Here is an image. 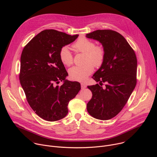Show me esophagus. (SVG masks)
<instances>
[{
  "mask_svg": "<svg viewBox=\"0 0 157 157\" xmlns=\"http://www.w3.org/2000/svg\"><path fill=\"white\" fill-rule=\"evenodd\" d=\"M81 88L82 89H84V88H86V84H85V83H81Z\"/></svg>",
  "mask_w": 157,
  "mask_h": 157,
  "instance_id": "1",
  "label": "esophagus"
}]
</instances>
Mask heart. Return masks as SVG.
Instances as JSON below:
<instances>
[{"label":"heart","mask_w":157,"mask_h":157,"mask_svg":"<svg viewBox=\"0 0 157 157\" xmlns=\"http://www.w3.org/2000/svg\"><path fill=\"white\" fill-rule=\"evenodd\" d=\"M73 48L78 52L85 54L84 63L82 66H74L68 71L70 78L74 81H84L94 71V66L100 67L105 58V50L102 45H96L95 43L86 37L81 36L73 44ZM59 58L61 63L70 66L72 64L73 58L68 47H63L59 51Z\"/></svg>","instance_id":"1"}]
</instances>
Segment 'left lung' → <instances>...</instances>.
Instances as JSON below:
<instances>
[{"label":"left lung","instance_id":"8db88e82","mask_svg":"<svg viewBox=\"0 0 157 157\" xmlns=\"http://www.w3.org/2000/svg\"><path fill=\"white\" fill-rule=\"evenodd\" d=\"M86 38L98 41L105 50V58L93 78L98 84L88 86L93 93L87 104L92 117L106 121L117 116L123 109L137 83V61L135 52L125 38L111 30H98Z\"/></svg>","mask_w":157,"mask_h":157}]
</instances>
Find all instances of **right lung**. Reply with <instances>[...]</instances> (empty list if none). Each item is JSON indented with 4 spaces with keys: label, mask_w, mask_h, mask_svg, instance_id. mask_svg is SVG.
<instances>
[{
    "label": "right lung",
    "mask_w": 157,
    "mask_h": 157,
    "mask_svg": "<svg viewBox=\"0 0 157 157\" xmlns=\"http://www.w3.org/2000/svg\"><path fill=\"white\" fill-rule=\"evenodd\" d=\"M78 36L45 30L33 38L22 51L21 86L30 106L45 121L53 122L64 118L68 113L69 102L81 89L79 82L66 79L68 74L59 55L61 48ZM59 81L63 84L56 86Z\"/></svg>",
    "instance_id": "1"
}]
</instances>
